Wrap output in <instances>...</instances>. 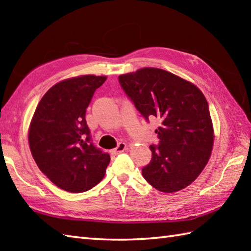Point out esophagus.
I'll list each match as a JSON object with an SVG mask.
<instances>
[{
  "label": "esophagus",
  "instance_id": "34e87169",
  "mask_svg": "<svg viewBox=\"0 0 251 251\" xmlns=\"http://www.w3.org/2000/svg\"><path fill=\"white\" fill-rule=\"evenodd\" d=\"M127 149V146H126V143H124V142H120L119 145H117V147L115 148V149H113V150H112V153L113 154H120V153H122V152H124L125 150Z\"/></svg>",
  "mask_w": 251,
  "mask_h": 251
}]
</instances>
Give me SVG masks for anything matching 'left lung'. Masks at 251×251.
<instances>
[{"label":"left lung","instance_id":"8db88e82","mask_svg":"<svg viewBox=\"0 0 251 251\" xmlns=\"http://www.w3.org/2000/svg\"><path fill=\"white\" fill-rule=\"evenodd\" d=\"M121 87L147 122L159 121L157 145L142 176L153 188L173 193L199 177L209 159L214 129L205 96L195 85L162 69L143 68L119 76Z\"/></svg>","mask_w":251,"mask_h":251}]
</instances>
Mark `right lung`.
<instances>
[{
	"mask_svg": "<svg viewBox=\"0 0 251 251\" xmlns=\"http://www.w3.org/2000/svg\"><path fill=\"white\" fill-rule=\"evenodd\" d=\"M105 76L82 75L54 85L36 106L29 145L40 170L52 183L81 193L103 179L110 155L94 146L85 114Z\"/></svg>",
	"mask_w": 251,
	"mask_h": 251,
	"instance_id": "add662e5",
	"label": "right lung"
}]
</instances>
